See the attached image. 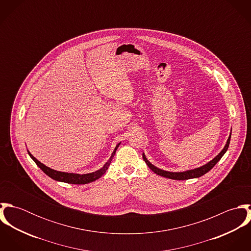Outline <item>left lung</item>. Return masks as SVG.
Instances as JSON below:
<instances>
[{
	"label": "left lung",
	"instance_id": "left-lung-1",
	"mask_svg": "<svg viewBox=\"0 0 251 251\" xmlns=\"http://www.w3.org/2000/svg\"><path fill=\"white\" fill-rule=\"evenodd\" d=\"M230 139H231V133L227 139V142L225 144L224 148L222 149V151L215 156V158H213L211 161H209L208 163H206L205 165L203 166H200L198 168H195V169H191V170H186V171H183V172H169V171H165V170H162V169H159L157 168L156 166L152 165L146 157L145 153L143 152V159L146 162V164L151 168V170H152L156 175H159L161 177H165V178H168V179H179V180H182V179H195V178H199L203 175H205L207 172H209L215 164L220 160V158L223 156V154L227 151L228 150V147H229V144H230Z\"/></svg>",
	"mask_w": 251,
	"mask_h": 251
}]
</instances>
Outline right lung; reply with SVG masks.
I'll list each match as a JSON object with an SVG mask.
<instances>
[{
    "mask_svg": "<svg viewBox=\"0 0 251 251\" xmlns=\"http://www.w3.org/2000/svg\"><path fill=\"white\" fill-rule=\"evenodd\" d=\"M121 145V142L118 144L115 148V150L113 151L110 158L108 159L107 162L98 171L96 172H92V173H88V174H75V173H67V172H61V171H56L54 169H51L49 167H47L46 165H44L43 163H41L40 161H38L36 157L28 151L29 155L31 156V158L35 161L36 165L47 175L49 176L51 179L58 180V181H63V182H68V183H72V184H85V183H89L92 181H95L96 179H100L106 171H107L108 167L116 153V151L118 149V147Z\"/></svg>",
    "mask_w": 251,
    "mask_h": 251,
    "instance_id": "right-lung-1",
    "label": "right lung"
}]
</instances>
